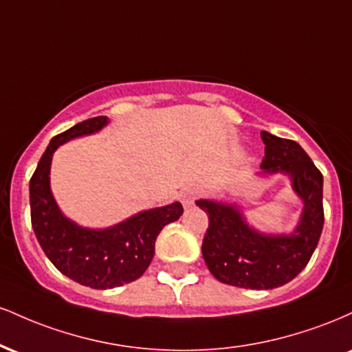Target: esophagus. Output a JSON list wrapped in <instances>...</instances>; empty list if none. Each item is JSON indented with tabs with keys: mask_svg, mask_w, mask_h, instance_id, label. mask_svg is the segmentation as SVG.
<instances>
[{
	"mask_svg": "<svg viewBox=\"0 0 352 352\" xmlns=\"http://www.w3.org/2000/svg\"><path fill=\"white\" fill-rule=\"evenodd\" d=\"M200 188L197 187V185H188V187H185L184 190L180 192V200L182 204L185 205V207H190V205L193 204V200L197 199V197L200 195Z\"/></svg>",
	"mask_w": 352,
	"mask_h": 352,
	"instance_id": "esophagus-1",
	"label": "esophagus"
}]
</instances>
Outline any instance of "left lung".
Listing matches in <instances>:
<instances>
[{
  "instance_id": "left-lung-1",
  "label": "left lung",
  "mask_w": 352,
  "mask_h": 352,
  "mask_svg": "<svg viewBox=\"0 0 352 352\" xmlns=\"http://www.w3.org/2000/svg\"><path fill=\"white\" fill-rule=\"evenodd\" d=\"M263 175L286 173L302 201L296 228L289 235H266L250 227L233 204L197 200L208 215L201 253L210 273L225 285L273 289L298 276L316 250L322 225V175L298 142L261 132Z\"/></svg>"
}]
</instances>
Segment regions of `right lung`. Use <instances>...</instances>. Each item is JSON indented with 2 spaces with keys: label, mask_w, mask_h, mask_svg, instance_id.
<instances>
[{
  "label": "right lung",
  "mask_w": 352,
  "mask_h": 352,
  "mask_svg": "<svg viewBox=\"0 0 352 352\" xmlns=\"http://www.w3.org/2000/svg\"><path fill=\"white\" fill-rule=\"evenodd\" d=\"M107 122L106 116L92 117L52 137L30 180L31 223L43 252L60 273L94 289H111L142 276L160 230L184 213L180 201H173L102 230L84 228L63 215L50 185L52 153L67 140L99 132Z\"/></svg>",
  "instance_id": "obj_1"
}]
</instances>
